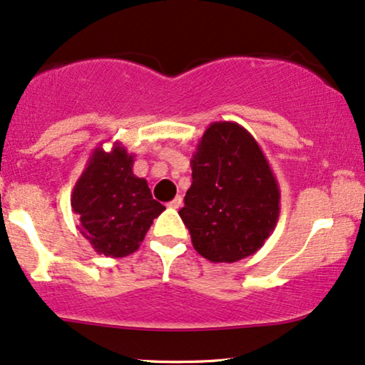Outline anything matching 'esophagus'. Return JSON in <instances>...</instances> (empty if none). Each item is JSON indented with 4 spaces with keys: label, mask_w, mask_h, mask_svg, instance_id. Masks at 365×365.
Wrapping results in <instances>:
<instances>
[{
    "label": "esophagus",
    "mask_w": 365,
    "mask_h": 365,
    "mask_svg": "<svg viewBox=\"0 0 365 365\" xmlns=\"http://www.w3.org/2000/svg\"><path fill=\"white\" fill-rule=\"evenodd\" d=\"M182 200H183L182 197H177V198H173L172 202H168L167 205L170 207V209H180V207H182Z\"/></svg>",
    "instance_id": "34e87169"
}]
</instances>
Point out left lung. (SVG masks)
<instances>
[{"mask_svg":"<svg viewBox=\"0 0 365 365\" xmlns=\"http://www.w3.org/2000/svg\"><path fill=\"white\" fill-rule=\"evenodd\" d=\"M192 185L178 210L195 251L212 262L255 255L273 234L281 192L261 146L232 121L212 123L192 160Z\"/></svg>","mask_w":365,"mask_h":365,"instance_id":"obj_1","label":"left lung"}]
</instances>
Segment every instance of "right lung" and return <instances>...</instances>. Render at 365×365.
I'll list each match as a JSON object with an SVG mask.
<instances>
[{"mask_svg": "<svg viewBox=\"0 0 365 365\" xmlns=\"http://www.w3.org/2000/svg\"><path fill=\"white\" fill-rule=\"evenodd\" d=\"M135 155L121 143L92 151L73 187L71 205L79 230L98 255H133L165 207L151 197L148 182L133 173Z\"/></svg>", "mask_w": 365, "mask_h": 365, "instance_id": "obj_1", "label": "right lung"}]
</instances>
